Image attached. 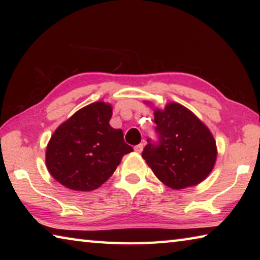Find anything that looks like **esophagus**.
<instances>
[{
    "mask_svg": "<svg viewBox=\"0 0 260 260\" xmlns=\"http://www.w3.org/2000/svg\"><path fill=\"white\" fill-rule=\"evenodd\" d=\"M134 150L136 151V152H141V151H142L143 150V144L142 143H140V144H138V146H135L134 147Z\"/></svg>",
    "mask_w": 260,
    "mask_h": 260,
    "instance_id": "esophagus-1",
    "label": "esophagus"
}]
</instances>
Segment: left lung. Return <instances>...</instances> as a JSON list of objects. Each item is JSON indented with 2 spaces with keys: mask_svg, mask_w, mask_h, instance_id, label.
Listing matches in <instances>:
<instances>
[{
  "mask_svg": "<svg viewBox=\"0 0 260 260\" xmlns=\"http://www.w3.org/2000/svg\"><path fill=\"white\" fill-rule=\"evenodd\" d=\"M157 142L148 139L142 157L160 181L172 189L196 186L217 159L213 135L190 110L169 103L155 110Z\"/></svg>",
  "mask_w": 260,
  "mask_h": 260,
  "instance_id": "left-lung-1",
  "label": "left lung"
}]
</instances>
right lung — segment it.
I'll return each instance as SVG.
<instances>
[{"label": "right lung", "instance_id": "add662e5", "mask_svg": "<svg viewBox=\"0 0 260 260\" xmlns=\"http://www.w3.org/2000/svg\"><path fill=\"white\" fill-rule=\"evenodd\" d=\"M111 117V105L95 102L55 131L46 151V164L54 179L72 190L90 191L111 177L121 158L133 151L122 131L110 126Z\"/></svg>", "mask_w": 260, "mask_h": 260}]
</instances>
